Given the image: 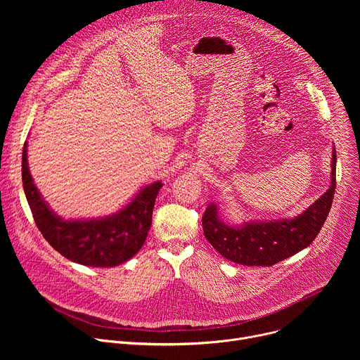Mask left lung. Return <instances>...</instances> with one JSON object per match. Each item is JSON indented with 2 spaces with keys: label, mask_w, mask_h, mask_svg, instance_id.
<instances>
[{
  "label": "left lung",
  "mask_w": 360,
  "mask_h": 360,
  "mask_svg": "<svg viewBox=\"0 0 360 360\" xmlns=\"http://www.w3.org/2000/svg\"><path fill=\"white\" fill-rule=\"evenodd\" d=\"M336 188V152L332 157L329 189L295 219L253 222L235 228L225 225L215 205L202 217L205 238L224 258L246 266H272L309 246L321 232L332 208Z\"/></svg>",
  "instance_id": "1"
}]
</instances>
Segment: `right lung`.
<instances>
[{"label":"right lung","instance_id":"add662e5","mask_svg":"<svg viewBox=\"0 0 360 360\" xmlns=\"http://www.w3.org/2000/svg\"><path fill=\"white\" fill-rule=\"evenodd\" d=\"M22 185L34 221L45 240L67 259L95 268L117 266L142 248L152 224V211L161 182L145 186L127 207L108 218L64 221L48 208L35 188L22 149Z\"/></svg>","mask_w":360,"mask_h":360}]
</instances>
